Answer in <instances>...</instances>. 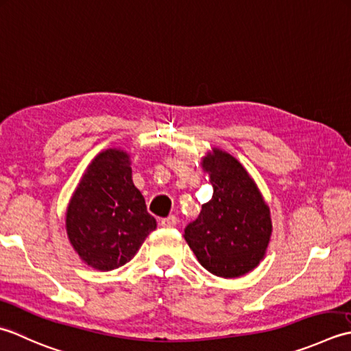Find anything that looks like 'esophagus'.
<instances>
[{
  "mask_svg": "<svg viewBox=\"0 0 351 351\" xmlns=\"http://www.w3.org/2000/svg\"><path fill=\"white\" fill-rule=\"evenodd\" d=\"M176 224H177V218H176L174 215H169V217H167V218L160 219V226H162V227L171 228V227H174Z\"/></svg>",
  "mask_w": 351,
  "mask_h": 351,
  "instance_id": "1",
  "label": "esophagus"
}]
</instances>
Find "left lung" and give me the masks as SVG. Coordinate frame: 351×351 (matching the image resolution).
Wrapping results in <instances>:
<instances>
[{"instance_id": "1", "label": "left lung", "mask_w": 351, "mask_h": 351, "mask_svg": "<svg viewBox=\"0 0 351 351\" xmlns=\"http://www.w3.org/2000/svg\"><path fill=\"white\" fill-rule=\"evenodd\" d=\"M202 168L209 174L213 195L184 228V239L213 276H245L267 254L273 233L269 207L253 177L232 154L213 147L202 157Z\"/></svg>"}]
</instances>
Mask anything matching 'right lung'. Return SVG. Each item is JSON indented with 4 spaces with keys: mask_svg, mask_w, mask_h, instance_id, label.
Listing matches in <instances>:
<instances>
[{
    "mask_svg": "<svg viewBox=\"0 0 351 351\" xmlns=\"http://www.w3.org/2000/svg\"><path fill=\"white\" fill-rule=\"evenodd\" d=\"M157 227L132 178L130 154L98 153L86 168L66 209V234L86 265L112 271L125 265Z\"/></svg>",
    "mask_w": 351,
    "mask_h": 351,
    "instance_id": "obj_1",
    "label": "right lung"
}]
</instances>
